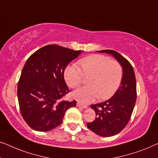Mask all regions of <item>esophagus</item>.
I'll list each match as a JSON object with an SVG mask.
<instances>
[{"mask_svg": "<svg viewBox=\"0 0 158 158\" xmlns=\"http://www.w3.org/2000/svg\"><path fill=\"white\" fill-rule=\"evenodd\" d=\"M76 106L77 107H80V108H82V109H86V108H87V106H83V105H82V104H81V103H77V104H76Z\"/></svg>", "mask_w": 158, "mask_h": 158, "instance_id": "1", "label": "esophagus"}]
</instances>
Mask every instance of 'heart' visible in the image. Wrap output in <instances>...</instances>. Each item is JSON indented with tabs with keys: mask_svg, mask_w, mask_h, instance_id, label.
I'll return each mask as SVG.
<instances>
[{
	"mask_svg": "<svg viewBox=\"0 0 158 158\" xmlns=\"http://www.w3.org/2000/svg\"><path fill=\"white\" fill-rule=\"evenodd\" d=\"M81 70L75 65H69L64 77L69 87L75 88L81 85L83 75L90 77L89 85L73 92L72 97L82 103H88L96 98L107 99L115 94L122 79V68L118 62L100 55H93L79 61Z\"/></svg>",
	"mask_w": 158,
	"mask_h": 158,
	"instance_id": "obj_1",
	"label": "heart"
}]
</instances>
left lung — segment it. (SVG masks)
<instances>
[{"mask_svg":"<svg viewBox=\"0 0 158 158\" xmlns=\"http://www.w3.org/2000/svg\"><path fill=\"white\" fill-rule=\"evenodd\" d=\"M97 52L109 54L117 60L122 68V79L111 98L91 105L96 117L94 122L87 123V127L101 137H111L119 133L130 119L137 100L135 75L130 62L117 52L109 49Z\"/></svg>","mask_w":158,"mask_h":158,"instance_id":"left-lung-1","label":"left lung"}]
</instances>
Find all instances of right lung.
<instances>
[{
	"label": "right lung",
	"instance_id": "1",
	"mask_svg": "<svg viewBox=\"0 0 158 158\" xmlns=\"http://www.w3.org/2000/svg\"><path fill=\"white\" fill-rule=\"evenodd\" d=\"M83 52L56 44L38 49L27 60L18 83L19 108L27 124L38 131H48L62 124L65 111L76 101H60L69 92L64 72Z\"/></svg>",
	"mask_w": 158,
	"mask_h": 158
}]
</instances>
